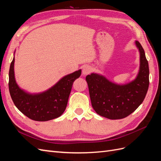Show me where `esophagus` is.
<instances>
[{
    "instance_id": "obj_1",
    "label": "esophagus",
    "mask_w": 161,
    "mask_h": 161,
    "mask_svg": "<svg viewBox=\"0 0 161 161\" xmlns=\"http://www.w3.org/2000/svg\"><path fill=\"white\" fill-rule=\"evenodd\" d=\"M92 71V69L91 67L89 65H85L83 69H82V75H87L91 73V72Z\"/></svg>"
}]
</instances>
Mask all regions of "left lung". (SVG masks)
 Segmentation results:
<instances>
[{"instance_id":"1","label":"left lung","mask_w":161,"mask_h":161,"mask_svg":"<svg viewBox=\"0 0 161 161\" xmlns=\"http://www.w3.org/2000/svg\"><path fill=\"white\" fill-rule=\"evenodd\" d=\"M135 44L140 53V68L134 80L119 85L97 73L86 76L92 107L98 115L110 119H122L143 102L149 86L148 63L142 46L138 41Z\"/></svg>"}]
</instances>
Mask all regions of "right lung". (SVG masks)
I'll list each match as a JSON object with an SVG mask.
<instances>
[{"label": "right lung", "instance_id": "add662e5", "mask_svg": "<svg viewBox=\"0 0 161 161\" xmlns=\"http://www.w3.org/2000/svg\"><path fill=\"white\" fill-rule=\"evenodd\" d=\"M14 56L8 73V89L13 103L21 113L33 120L46 121L60 117L66 109L74 81L80 77L81 70L62 77L47 90L30 93L17 85L14 71Z\"/></svg>", "mask_w": 161, "mask_h": 161}]
</instances>
